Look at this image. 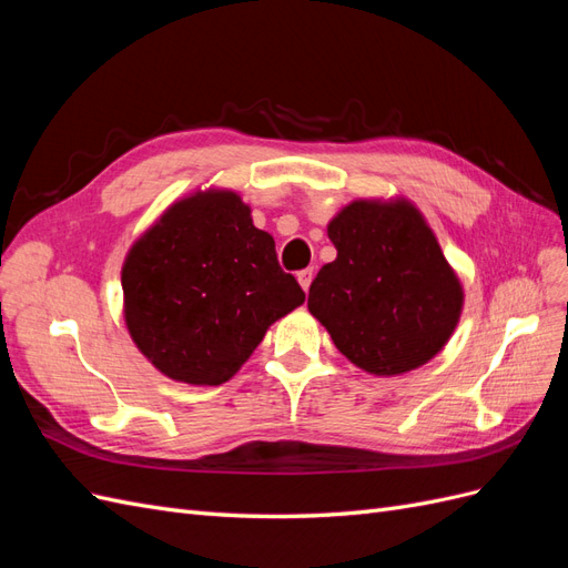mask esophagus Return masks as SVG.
I'll list each match as a JSON object with an SVG mask.
<instances>
[{
  "instance_id": "obj_1",
  "label": "esophagus",
  "mask_w": 568,
  "mask_h": 568,
  "mask_svg": "<svg viewBox=\"0 0 568 568\" xmlns=\"http://www.w3.org/2000/svg\"><path fill=\"white\" fill-rule=\"evenodd\" d=\"M296 280H298L301 288H303V291H307V288H311V284H313V270H311V267H307V270H301V272L296 274Z\"/></svg>"
}]
</instances>
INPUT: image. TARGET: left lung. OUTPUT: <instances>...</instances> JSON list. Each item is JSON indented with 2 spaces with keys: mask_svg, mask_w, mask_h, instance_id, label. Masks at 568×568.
<instances>
[{
  "mask_svg": "<svg viewBox=\"0 0 568 568\" xmlns=\"http://www.w3.org/2000/svg\"><path fill=\"white\" fill-rule=\"evenodd\" d=\"M336 261L307 294V311L351 363L374 376L426 365L462 315L464 291L434 230L407 199H357L326 225Z\"/></svg>",
  "mask_w": 568,
  "mask_h": 568,
  "instance_id": "1",
  "label": "left lung"
}]
</instances>
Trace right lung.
I'll return each instance as SVG.
<instances>
[{
  "label": "right lung",
  "instance_id": "obj_1",
  "mask_svg": "<svg viewBox=\"0 0 568 568\" xmlns=\"http://www.w3.org/2000/svg\"><path fill=\"white\" fill-rule=\"evenodd\" d=\"M120 282L134 346L194 386L230 382L270 324L305 301L242 196L213 186L175 201L136 239Z\"/></svg>",
  "mask_w": 568,
  "mask_h": 568
}]
</instances>
